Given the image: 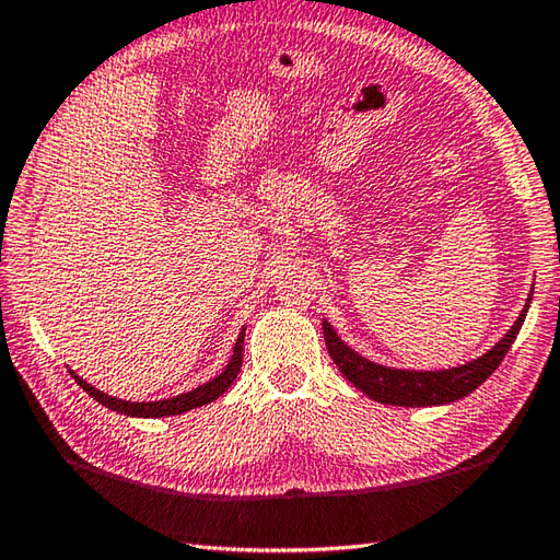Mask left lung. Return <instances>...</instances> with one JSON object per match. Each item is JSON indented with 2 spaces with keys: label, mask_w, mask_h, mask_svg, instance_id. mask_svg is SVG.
Returning <instances> with one entry per match:
<instances>
[{
  "label": "left lung",
  "mask_w": 560,
  "mask_h": 560,
  "mask_svg": "<svg viewBox=\"0 0 560 560\" xmlns=\"http://www.w3.org/2000/svg\"><path fill=\"white\" fill-rule=\"evenodd\" d=\"M528 303L530 296L524 311H521V316L516 318V324L509 328V334L501 338L489 353L471 360L467 365L450 368V371H395V368L371 363L368 358L358 355L353 348H348L343 340L338 338L328 320H324V338L338 371L343 373L360 393L373 397V400L397 407L447 405L459 400V397H467L471 390H477V387L497 371L501 360L509 353L511 343L516 340L521 326H524Z\"/></svg>",
  "instance_id": "left-lung-1"
}]
</instances>
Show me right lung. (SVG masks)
<instances>
[{
	"mask_svg": "<svg viewBox=\"0 0 560 560\" xmlns=\"http://www.w3.org/2000/svg\"><path fill=\"white\" fill-rule=\"evenodd\" d=\"M242 350H244V328L240 338H236L234 343V353L230 358V363H226L224 371L212 377L210 383H205L200 387H195V390L183 393L177 397H170V400H158V402H128V400H118V397H110L106 393L96 390V387L89 385L83 377H79L75 373L73 381L79 383L83 390H86L93 400H98L103 407H108L113 412H122L128 417H170V415H179V412H187V410H195V407H202L207 402H212L220 397L224 390H230V385L234 383V377L240 375V368H242Z\"/></svg>",
	"mask_w": 560,
	"mask_h": 560,
	"instance_id": "obj_1",
	"label": "right lung"
}]
</instances>
